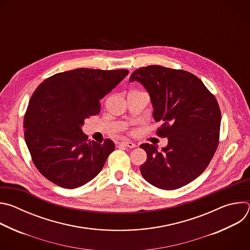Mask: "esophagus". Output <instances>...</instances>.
<instances>
[{
  "mask_svg": "<svg viewBox=\"0 0 250 250\" xmlns=\"http://www.w3.org/2000/svg\"><path fill=\"white\" fill-rule=\"evenodd\" d=\"M121 145H123L124 146H126V147H128V148H134V147H136V145L133 144V142L129 141V140H124V141L121 142Z\"/></svg>",
  "mask_w": 250,
  "mask_h": 250,
  "instance_id": "34e87169",
  "label": "esophagus"
}]
</instances>
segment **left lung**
<instances>
[{
    "label": "left lung",
    "instance_id": "8db88e82",
    "mask_svg": "<svg viewBox=\"0 0 250 250\" xmlns=\"http://www.w3.org/2000/svg\"><path fill=\"white\" fill-rule=\"evenodd\" d=\"M129 81L148 92L153 118L161 124L157 135L168 139L161 151L140 146L147 154L142 177L163 190L187 185L205 171L219 146L222 116L215 96L194 74L159 65L135 70Z\"/></svg>",
    "mask_w": 250,
    "mask_h": 250
}]
</instances>
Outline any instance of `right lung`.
<instances>
[{
	"instance_id": "obj_1",
	"label": "right lung",
	"mask_w": 250,
	"mask_h": 250,
	"mask_svg": "<svg viewBox=\"0 0 250 250\" xmlns=\"http://www.w3.org/2000/svg\"><path fill=\"white\" fill-rule=\"evenodd\" d=\"M127 74L125 69L78 68L45 79L33 92L23 118L24 140L46 179L75 189L100 173L115 144L89 140L82 125L100 113V100Z\"/></svg>"
}]
</instances>
